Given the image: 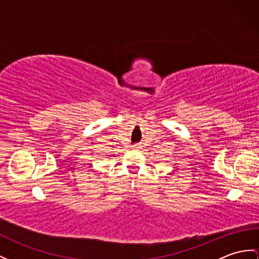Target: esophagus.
<instances>
[{"instance_id": "34e87169", "label": "esophagus", "mask_w": 259, "mask_h": 259, "mask_svg": "<svg viewBox=\"0 0 259 259\" xmlns=\"http://www.w3.org/2000/svg\"><path fill=\"white\" fill-rule=\"evenodd\" d=\"M141 148H142V146H141L140 144H136V145H134V146H133V149H135V150H140Z\"/></svg>"}]
</instances>
